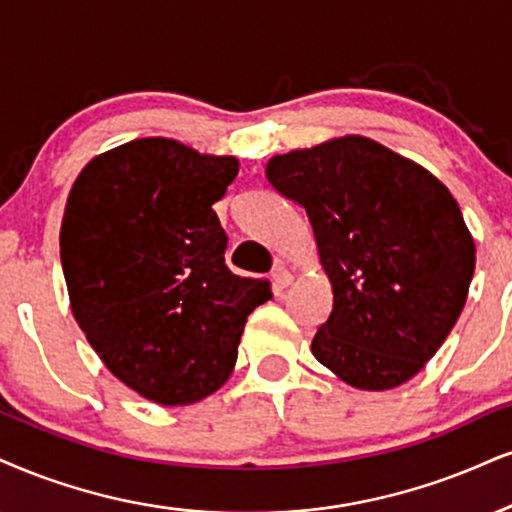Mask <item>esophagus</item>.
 Here are the masks:
<instances>
[{
  "mask_svg": "<svg viewBox=\"0 0 512 512\" xmlns=\"http://www.w3.org/2000/svg\"><path fill=\"white\" fill-rule=\"evenodd\" d=\"M292 280H294V277H292V273H289V270L287 268H275V273H273V282H275V287L277 289H285V287H289V285H292Z\"/></svg>",
  "mask_w": 512,
  "mask_h": 512,
  "instance_id": "1",
  "label": "esophagus"
}]
</instances>
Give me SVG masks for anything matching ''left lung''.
<instances>
[{"mask_svg":"<svg viewBox=\"0 0 512 512\" xmlns=\"http://www.w3.org/2000/svg\"><path fill=\"white\" fill-rule=\"evenodd\" d=\"M266 178L306 208L332 285L313 356L363 391L418 375L456 325L477 261L449 187L363 135L277 154Z\"/></svg>","mask_w":512,"mask_h":512,"instance_id":"obj_1","label":"left lung"}]
</instances>
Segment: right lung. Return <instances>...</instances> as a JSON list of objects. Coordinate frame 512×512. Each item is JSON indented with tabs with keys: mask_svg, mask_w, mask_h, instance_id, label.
<instances>
[{
	"mask_svg": "<svg viewBox=\"0 0 512 512\" xmlns=\"http://www.w3.org/2000/svg\"><path fill=\"white\" fill-rule=\"evenodd\" d=\"M237 173L235 156L142 137L94 156L68 192L59 244L75 323L113 377L159 406L223 387L246 318L273 296L225 266L213 204Z\"/></svg>",
	"mask_w": 512,
	"mask_h": 512,
	"instance_id": "obj_1",
	"label": "right lung"
}]
</instances>
